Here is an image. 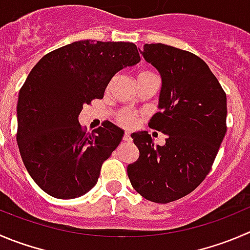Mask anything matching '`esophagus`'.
I'll use <instances>...</instances> for the list:
<instances>
[{
    "label": "esophagus",
    "instance_id": "esophagus-1",
    "mask_svg": "<svg viewBox=\"0 0 250 250\" xmlns=\"http://www.w3.org/2000/svg\"><path fill=\"white\" fill-rule=\"evenodd\" d=\"M123 140L125 142H131V135L129 134V132H125V134H124V137H123Z\"/></svg>",
    "mask_w": 250,
    "mask_h": 250
}]
</instances>
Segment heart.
Returning <instances> with one entry per match:
<instances>
[{
    "label": "heart",
    "mask_w": 250,
    "mask_h": 250,
    "mask_svg": "<svg viewBox=\"0 0 250 250\" xmlns=\"http://www.w3.org/2000/svg\"><path fill=\"white\" fill-rule=\"evenodd\" d=\"M151 75H153V73L149 72V71H141V72L139 73V78L146 77V76H151ZM116 120H118V123L120 124V125H123V126L132 127L135 124L137 123V116L134 111L126 110V109H125V110H121L120 113L118 114Z\"/></svg>",
    "instance_id": "1"
}]
</instances>
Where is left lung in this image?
Masks as SVG:
<instances>
[{
  "mask_svg": "<svg viewBox=\"0 0 250 250\" xmlns=\"http://www.w3.org/2000/svg\"><path fill=\"white\" fill-rule=\"evenodd\" d=\"M145 60L162 77L158 108L148 125L167 135L154 146L147 132L131 137L140 151L127 166L132 188L145 199L167 204L190 194L213 165L227 131V98L199 56L165 44H145Z\"/></svg>",
  "mask_w": 250,
  "mask_h": 250,
  "instance_id": "obj_1",
  "label": "left lung"
}]
</instances>
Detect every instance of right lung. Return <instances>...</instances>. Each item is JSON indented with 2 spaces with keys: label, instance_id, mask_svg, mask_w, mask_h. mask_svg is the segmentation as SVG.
Returning a JSON list of instances; mask_svg holds the SVG:
<instances>
[{
  "label": "right lung",
  "instance_id": "right-lung-1",
  "mask_svg": "<svg viewBox=\"0 0 250 250\" xmlns=\"http://www.w3.org/2000/svg\"><path fill=\"white\" fill-rule=\"evenodd\" d=\"M132 42L80 40L49 52L32 68L17 104V144L30 177L46 194L75 199L98 182L124 130L104 121L87 134L85 104L102 99L118 71L140 62Z\"/></svg>",
  "mask_w": 250,
  "mask_h": 250
}]
</instances>
